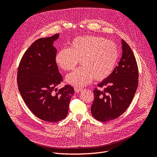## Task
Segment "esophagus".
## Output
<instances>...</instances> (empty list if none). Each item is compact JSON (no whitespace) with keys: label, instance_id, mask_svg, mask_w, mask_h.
I'll list each match as a JSON object with an SVG mask.
<instances>
[{"label":"esophagus","instance_id":"esophagus-1","mask_svg":"<svg viewBox=\"0 0 157 157\" xmlns=\"http://www.w3.org/2000/svg\"><path fill=\"white\" fill-rule=\"evenodd\" d=\"M75 91L76 93H79L80 91H82V89L81 88H77V87H75Z\"/></svg>","mask_w":157,"mask_h":157}]
</instances>
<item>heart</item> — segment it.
I'll return each instance as SVG.
<instances>
[{
    "mask_svg": "<svg viewBox=\"0 0 157 157\" xmlns=\"http://www.w3.org/2000/svg\"><path fill=\"white\" fill-rule=\"evenodd\" d=\"M118 50L113 41L97 36H82L75 38L68 48L59 50L55 62L59 68L70 71L80 59L82 65L66 76L69 84L82 87L94 78L102 81L108 78L114 70L118 59Z\"/></svg>",
    "mask_w": 157,
    "mask_h": 157,
    "instance_id": "heart-1",
    "label": "heart"
}]
</instances>
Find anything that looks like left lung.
Instances as JSON below:
<instances>
[{"label": "left lung", "instance_id": "left-lung-1", "mask_svg": "<svg viewBox=\"0 0 157 157\" xmlns=\"http://www.w3.org/2000/svg\"><path fill=\"white\" fill-rule=\"evenodd\" d=\"M122 57L111 75L98 84L103 90L94 89L92 116L107 122L122 115L130 105L138 86L139 72L136 59L128 44L122 40Z\"/></svg>", "mask_w": 157, "mask_h": 157}]
</instances>
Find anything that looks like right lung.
Segmentation results:
<instances>
[{"label": "right lung", "mask_w": 157, "mask_h": 157, "mask_svg": "<svg viewBox=\"0 0 157 157\" xmlns=\"http://www.w3.org/2000/svg\"><path fill=\"white\" fill-rule=\"evenodd\" d=\"M59 35L41 38L33 43L22 56L17 73L18 90L25 103L38 118L49 122L66 117L75 93L70 85L57 91L56 87L63 80L55 62L57 50L53 46Z\"/></svg>", "instance_id": "right-lung-1"}]
</instances>
